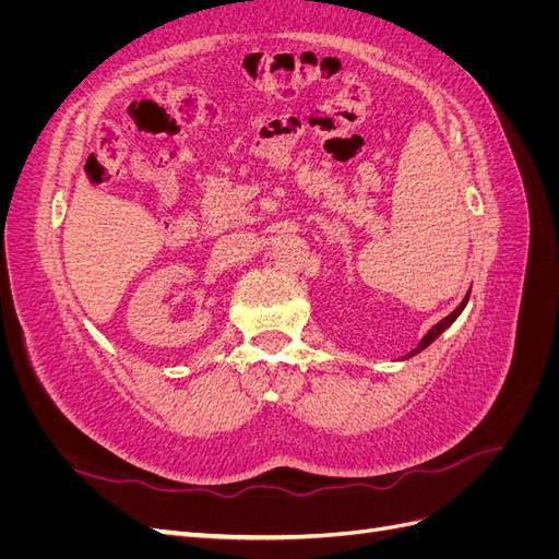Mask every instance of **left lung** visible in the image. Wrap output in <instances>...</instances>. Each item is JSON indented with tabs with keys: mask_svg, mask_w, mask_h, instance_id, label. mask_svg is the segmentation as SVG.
Returning <instances> with one entry per match:
<instances>
[{
	"mask_svg": "<svg viewBox=\"0 0 559 559\" xmlns=\"http://www.w3.org/2000/svg\"><path fill=\"white\" fill-rule=\"evenodd\" d=\"M468 296H471V292H468V294L464 296V300L460 302V306H456V310H454V312H450V314H448L445 319H441V321H438V324H436V326H431V329L427 331V335H425V337H421V341H419V345H417V347H415L413 352H408V354H405V357H403V359H411V357H415V354H419L421 349H427V347H429V345H431V343L436 341V337H438V335H441V333H443L445 329H450V326L454 324V319H456V317H460V314H462V310L466 308V302H468Z\"/></svg>",
	"mask_w": 559,
	"mask_h": 559,
	"instance_id": "left-lung-1",
	"label": "left lung"
}]
</instances>
